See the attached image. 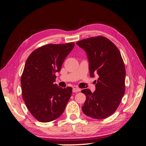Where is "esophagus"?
I'll list each match as a JSON object with an SVG mask.
<instances>
[{
	"label": "esophagus",
	"instance_id": "34e87169",
	"mask_svg": "<svg viewBox=\"0 0 146 146\" xmlns=\"http://www.w3.org/2000/svg\"><path fill=\"white\" fill-rule=\"evenodd\" d=\"M72 92H80V89L78 88H73Z\"/></svg>",
	"mask_w": 146,
	"mask_h": 146
}]
</instances>
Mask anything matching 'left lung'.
<instances>
[{
	"mask_svg": "<svg viewBox=\"0 0 146 146\" xmlns=\"http://www.w3.org/2000/svg\"><path fill=\"white\" fill-rule=\"evenodd\" d=\"M89 62L90 76L98 75L96 90L84 89L86 96L83 112L95 119H104L115 112L125 93V69L121 54L114 44L98 36L77 42Z\"/></svg>",
	"mask_w": 146,
	"mask_h": 146,
	"instance_id": "left-lung-1",
	"label": "left lung"
}]
</instances>
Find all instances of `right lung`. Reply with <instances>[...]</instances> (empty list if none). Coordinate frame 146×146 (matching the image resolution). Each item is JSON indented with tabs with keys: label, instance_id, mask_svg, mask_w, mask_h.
<instances>
[{
	"label": "right lung",
	"instance_id": "1",
	"mask_svg": "<svg viewBox=\"0 0 146 146\" xmlns=\"http://www.w3.org/2000/svg\"><path fill=\"white\" fill-rule=\"evenodd\" d=\"M74 43L50 44L36 49L26 61L21 82L22 94L31 114L40 122L60 116L72 92L54 84L55 73L60 71Z\"/></svg>",
	"mask_w": 146,
	"mask_h": 146
}]
</instances>
